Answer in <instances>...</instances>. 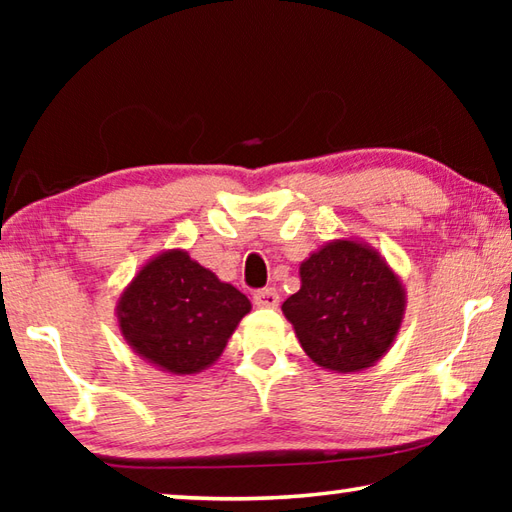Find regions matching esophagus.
<instances>
[{
	"instance_id": "esophagus-1",
	"label": "esophagus",
	"mask_w": 512,
	"mask_h": 512,
	"mask_svg": "<svg viewBox=\"0 0 512 512\" xmlns=\"http://www.w3.org/2000/svg\"><path fill=\"white\" fill-rule=\"evenodd\" d=\"M255 305L257 307H277L280 305V296H277L275 289H259L255 291Z\"/></svg>"
}]
</instances>
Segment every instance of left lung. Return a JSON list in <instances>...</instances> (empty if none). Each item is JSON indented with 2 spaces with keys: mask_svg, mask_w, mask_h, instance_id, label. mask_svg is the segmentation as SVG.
<instances>
[{
  "mask_svg": "<svg viewBox=\"0 0 512 512\" xmlns=\"http://www.w3.org/2000/svg\"><path fill=\"white\" fill-rule=\"evenodd\" d=\"M406 291L366 241H327L300 264V289L284 300L307 357L329 372H359L384 357L400 334Z\"/></svg>",
  "mask_w": 512,
  "mask_h": 512,
  "instance_id": "left-lung-1",
  "label": "left lung"
}]
</instances>
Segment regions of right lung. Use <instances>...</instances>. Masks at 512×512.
<instances>
[{"label": "right lung", "instance_id": "right-lung-1", "mask_svg": "<svg viewBox=\"0 0 512 512\" xmlns=\"http://www.w3.org/2000/svg\"><path fill=\"white\" fill-rule=\"evenodd\" d=\"M250 300L210 268L171 248L151 257L117 300L131 350L169 375H196L221 357Z\"/></svg>", "mask_w": 512, "mask_h": 512}]
</instances>
